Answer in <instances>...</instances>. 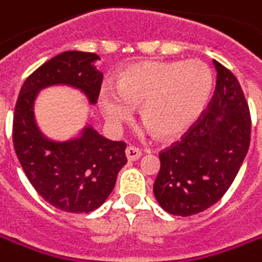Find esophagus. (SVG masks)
<instances>
[{"instance_id":"obj_1","label":"esophagus","mask_w":262,"mask_h":262,"mask_svg":"<svg viewBox=\"0 0 262 262\" xmlns=\"http://www.w3.org/2000/svg\"><path fill=\"white\" fill-rule=\"evenodd\" d=\"M140 156H142V150L138 149V147L129 146V147L126 149V158H127V161H138Z\"/></svg>"}]
</instances>
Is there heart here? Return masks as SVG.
I'll return each mask as SVG.
<instances>
[{
  "instance_id": "heart-1",
  "label": "heart",
  "mask_w": 262,
  "mask_h": 262,
  "mask_svg": "<svg viewBox=\"0 0 262 262\" xmlns=\"http://www.w3.org/2000/svg\"><path fill=\"white\" fill-rule=\"evenodd\" d=\"M116 94L101 96L110 123L129 120L138 107L140 122L158 139L169 140L188 130L204 112L212 92V76L201 61H140L116 80Z\"/></svg>"
}]
</instances>
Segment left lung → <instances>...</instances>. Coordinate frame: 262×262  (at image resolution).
I'll use <instances>...</instances> for the list:
<instances>
[{"label": "left lung", "mask_w": 262, "mask_h": 262, "mask_svg": "<svg viewBox=\"0 0 262 262\" xmlns=\"http://www.w3.org/2000/svg\"><path fill=\"white\" fill-rule=\"evenodd\" d=\"M216 86L208 108L181 139L159 154L154 185L159 205L191 216L216 204L234 182L250 147L251 116L236 77L213 60Z\"/></svg>", "instance_id": "left-lung-1"}]
</instances>
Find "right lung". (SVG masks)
<instances>
[{
	"label": "right lung",
	"mask_w": 262,
	"mask_h": 262,
	"mask_svg": "<svg viewBox=\"0 0 262 262\" xmlns=\"http://www.w3.org/2000/svg\"><path fill=\"white\" fill-rule=\"evenodd\" d=\"M94 53L66 51L40 66L24 81L14 110L12 142L30 183L50 205L73 213L92 212L112 193L126 165V143L113 142L86 126L77 138L49 139L37 126L34 103L40 90L70 86L96 104L103 74Z\"/></svg>",
	"instance_id": "right-lung-1"
}]
</instances>
